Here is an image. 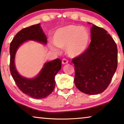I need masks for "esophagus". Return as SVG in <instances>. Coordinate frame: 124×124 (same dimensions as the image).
<instances>
[{"label": "esophagus", "instance_id": "esophagus-1", "mask_svg": "<svg viewBox=\"0 0 124 124\" xmlns=\"http://www.w3.org/2000/svg\"><path fill=\"white\" fill-rule=\"evenodd\" d=\"M68 61L67 60H66V59H63L62 60V63L63 64H67L68 63Z\"/></svg>", "mask_w": 124, "mask_h": 124}]
</instances>
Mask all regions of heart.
<instances>
[{
	"label": "heart",
	"instance_id": "obj_1",
	"mask_svg": "<svg viewBox=\"0 0 124 124\" xmlns=\"http://www.w3.org/2000/svg\"><path fill=\"white\" fill-rule=\"evenodd\" d=\"M90 39L89 32L85 28L69 25L57 29L53 34L52 41L57 47L65 48L68 56L75 58L85 52ZM49 47L52 50L58 51L54 46Z\"/></svg>",
	"mask_w": 124,
	"mask_h": 124
}]
</instances>
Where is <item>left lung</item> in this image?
<instances>
[{"mask_svg":"<svg viewBox=\"0 0 124 124\" xmlns=\"http://www.w3.org/2000/svg\"><path fill=\"white\" fill-rule=\"evenodd\" d=\"M91 39L85 52L72 60L74 82L80 91L97 95L106 89L117 69V48L106 30L93 24Z\"/></svg>","mask_w":124,"mask_h":124,"instance_id":"left-lung-1","label":"left lung"}]
</instances>
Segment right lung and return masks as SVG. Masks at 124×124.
<instances>
[{"label": "right lung", "instance_id": "obj_1", "mask_svg": "<svg viewBox=\"0 0 124 124\" xmlns=\"http://www.w3.org/2000/svg\"><path fill=\"white\" fill-rule=\"evenodd\" d=\"M28 40H34L43 44H47V38L40 23L25 28L20 31L10 44V71L18 87L24 93L33 99L47 97L54 90L55 76L61 69L62 61L57 58L46 62L37 75L28 78L18 73L15 65V57L20 46Z\"/></svg>", "mask_w": 124, "mask_h": 124}]
</instances>
